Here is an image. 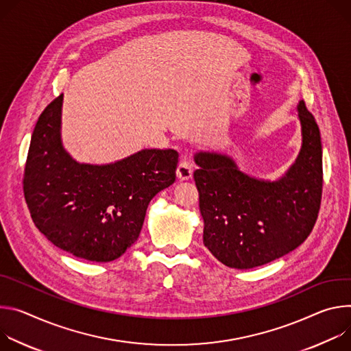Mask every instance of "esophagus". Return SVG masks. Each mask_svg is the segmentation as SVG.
<instances>
[{
	"label": "esophagus",
	"mask_w": 351,
	"mask_h": 351,
	"mask_svg": "<svg viewBox=\"0 0 351 351\" xmlns=\"http://www.w3.org/2000/svg\"><path fill=\"white\" fill-rule=\"evenodd\" d=\"M192 173H193V169H192L191 162L188 159H182L178 163V167H177V177H178V180L188 181L192 177Z\"/></svg>",
	"instance_id": "esophagus-1"
}]
</instances>
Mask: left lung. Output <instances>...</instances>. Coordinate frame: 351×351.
<instances>
[{
	"mask_svg": "<svg viewBox=\"0 0 351 351\" xmlns=\"http://www.w3.org/2000/svg\"><path fill=\"white\" fill-rule=\"evenodd\" d=\"M297 108L302 146L278 181L250 177L217 152L195 154L204 244L228 267L251 269L275 261L301 245L315 226L324 182L321 134L304 100Z\"/></svg>",
	"mask_w": 351,
	"mask_h": 351,
	"instance_id": "8db88e82",
	"label": "left lung"
}]
</instances>
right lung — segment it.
Segmentation results:
<instances>
[{"instance_id": "add662e5", "label": "right lung", "mask_w": 351, "mask_h": 351, "mask_svg": "<svg viewBox=\"0 0 351 351\" xmlns=\"http://www.w3.org/2000/svg\"><path fill=\"white\" fill-rule=\"evenodd\" d=\"M62 95L38 117L23 173L34 226L56 247L92 262L120 258L139 237L152 198L176 181L178 153L142 149L110 165L76 163L60 138Z\"/></svg>"}]
</instances>
